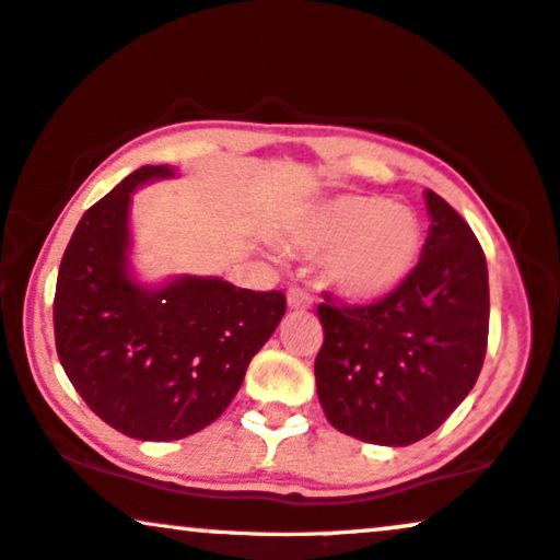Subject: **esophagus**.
I'll use <instances>...</instances> for the list:
<instances>
[{
  "label": "esophagus",
  "mask_w": 560,
  "mask_h": 560,
  "mask_svg": "<svg viewBox=\"0 0 560 560\" xmlns=\"http://www.w3.org/2000/svg\"><path fill=\"white\" fill-rule=\"evenodd\" d=\"M287 304L292 310H310L313 307V296H310L307 292H304V289H300V287H292L287 292Z\"/></svg>",
  "instance_id": "esophagus-1"
}]
</instances>
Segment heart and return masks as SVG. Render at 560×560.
Wrapping results in <instances>:
<instances>
[{
	"label": "heart",
	"mask_w": 560,
	"mask_h": 560,
	"mask_svg": "<svg viewBox=\"0 0 560 560\" xmlns=\"http://www.w3.org/2000/svg\"><path fill=\"white\" fill-rule=\"evenodd\" d=\"M294 245L325 256V281L353 302H374L400 289L423 256L421 217L382 196H338L310 211L292 232Z\"/></svg>",
	"instance_id": "obj_1"
}]
</instances>
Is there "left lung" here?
<instances>
[{"instance_id": "obj_1", "label": "left lung", "mask_w": 560, "mask_h": 560, "mask_svg": "<svg viewBox=\"0 0 560 560\" xmlns=\"http://www.w3.org/2000/svg\"><path fill=\"white\" fill-rule=\"evenodd\" d=\"M429 237L413 276L372 304L317 307L325 419L385 447L429 436L468 398L488 343V268L463 217L427 190Z\"/></svg>"}]
</instances>
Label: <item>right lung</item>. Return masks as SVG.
<instances>
[{
  "label": "right lung",
  "instance_id": "1",
  "mask_svg": "<svg viewBox=\"0 0 560 560\" xmlns=\"http://www.w3.org/2000/svg\"><path fill=\"white\" fill-rule=\"evenodd\" d=\"M144 165L84 211L63 250L54 296L56 353L101 419L141 442H170L217 421L281 317V292L219 276L147 287L131 271V194L173 178Z\"/></svg>",
  "mask_w": 560,
  "mask_h": 560
}]
</instances>
